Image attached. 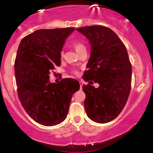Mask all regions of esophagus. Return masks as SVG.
<instances>
[{"instance_id": "obj_1", "label": "esophagus", "mask_w": 153, "mask_h": 153, "mask_svg": "<svg viewBox=\"0 0 153 153\" xmlns=\"http://www.w3.org/2000/svg\"><path fill=\"white\" fill-rule=\"evenodd\" d=\"M79 84H80V88L81 89V88H82V85H83V81H79Z\"/></svg>"}]
</instances>
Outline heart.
<instances>
[{"label": "heart", "instance_id": "1", "mask_svg": "<svg viewBox=\"0 0 153 153\" xmlns=\"http://www.w3.org/2000/svg\"><path fill=\"white\" fill-rule=\"evenodd\" d=\"M72 46L74 48L75 50H76V51L77 52V53H79L81 51H82L83 49H85V47L84 45H83L82 43L80 42H78V41H74L72 42ZM61 55L62 56L63 55V52H61ZM74 73H75V74H77V72H76V71H74Z\"/></svg>", "mask_w": 153, "mask_h": 153}]
</instances>
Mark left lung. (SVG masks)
Here are the masks:
<instances>
[{
	"instance_id": "1",
	"label": "left lung",
	"mask_w": 153,
	"mask_h": 153,
	"mask_svg": "<svg viewBox=\"0 0 153 153\" xmlns=\"http://www.w3.org/2000/svg\"><path fill=\"white\" fill-rule=\"evenodd\" d=\"M76 30L85 35L91 45L88 70L83 76L89 83L82 88L85 111L96 123H108L122 111L131 91V65L127 49L107 27L85 26ZM94 82L99 83L97 89L91 85Z\"/></svg>"
}]
</instances>
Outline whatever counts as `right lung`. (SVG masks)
<instances>
[{
  "label": "right lung",
  "mask_w": 153,
  "mask_h": 153,
  "mask_svg": "<svg viewBox=\"0 0 153 153\" xmlns=\"http://www.w3.org/2000/svg\"><path fill=\"white\" fill-rule=\"evenodd\" d=\"M74 28L40 29L21 41L14 62L18 97L27 114L45 126L66 118L72 95L80 85L74 79L49 82V74L60 66V52Z\"/></svg>",
  "instance_id": "1"
}]
</instances>
